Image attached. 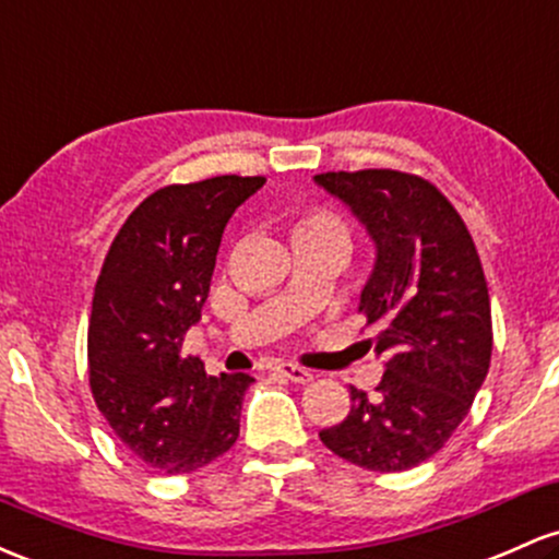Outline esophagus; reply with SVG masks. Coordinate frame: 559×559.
I'll return each instance as SVG.
<instances>
[{"label":"esophagus","instance_id":"1","mask_svg":"<svg viewBox=\"0 0 559 559\" xmlns=\"http://www.w3.org/2000/svg\"><path fill=\"white\" fill-rule=\"evenodd\" d=\"M281 373V377H286L289 382L294 384H308L312 382V373L308 369H302V366H294V364H281L278 369H275Z\"/></svg>","mask_w":559,"mask_h":559}]
</instances>
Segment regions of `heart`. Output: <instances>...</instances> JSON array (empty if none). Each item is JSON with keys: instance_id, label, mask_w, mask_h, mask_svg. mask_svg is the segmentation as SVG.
Segmentation results:
<instances>
[{"instance_id": "heart-1", "label": "heart", "mask_w": 559, "mask_h": 559, "mask_svg": "<svg viewBox=\"0 0 559 559\" xmlns=\"http://www.w3.org/2000/svg\"><path fill=\"white\" fill-rule=\"evenodd\" d=\"M326 225H336V228H342V223L334 217V214H329V212H310V214H305L302 219H299L297 228H294V233L310 230V228H326Z\"/></svg>"}]
</instances>
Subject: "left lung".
<instances>
[{"mask_svg": "<svg viewBox=\"0 0 559 559\" xmlns=\"http://www.w3.org/2000/svg\"><path fill=\"white\" fill-rule=\"evenodd\" d=\"M316 182L366 225L377 262L360 292L384 373L377 395L349 388V414L321 429L329 451L373 472L435 456L469 414L493 349L488 284L467 225L425 177L323 171Z\"/></svg>", "mask_w": 559, "mask_h": 559, "instance_id": "8db88e82", "label": "left lung"}]
</instances>
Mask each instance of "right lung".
<instances>
[{"instance_id": "add662e5", "label": "right lung", "mask_w": 559, "mask_h": 559, "mask_svg": "<svg viewBox=\"0 0 559 559\" xmlns=\"http://www.w3.org/2000/svg\"><path fill=\"white\" fill-rule=\"evenodd\" d=\"M265 177L167 186L110 243L87 329L90 390L116 438L145 467L195 472L238 438L249 373L210 377L182 340L210 297L223 230Z\"/></svg>"}]
</instances>
